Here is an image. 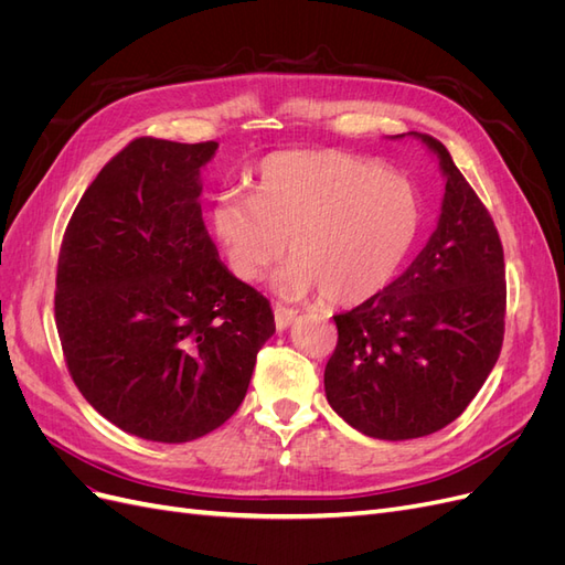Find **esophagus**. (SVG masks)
<instances>
[{"label":"esophagus","mask_w":565,"mask_h":565,"mask_svg":"<svg viewBox=\"0 0 565 565\" xmlns=\"http://www.w3.org/2000/svg\"><path fill=\"white\" fill-rule=\"evenodd\" d=\"M276 328L278 330H287L289 324L295 322V318H297V311L295 309H285V306H276Z\"/></svg>","instance_id":"1"}]
</instances>
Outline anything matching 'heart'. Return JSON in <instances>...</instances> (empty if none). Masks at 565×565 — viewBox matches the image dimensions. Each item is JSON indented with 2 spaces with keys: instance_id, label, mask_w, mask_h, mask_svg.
<instances>
[{
  "instance_id": "b5f03b06",
  "label": "heart",
  "mask_w": 565,
  "mask_h": 565,
  "mask_svg": "<svg viewBox=\"0 0 565 565\" xmlns=\"http://www.w3.org/2000/svg\"><path fill=\"white\" fill-rule=\"evenodd\" d=\"M254 195L226 191L212 228L237 278L262 280L289 241L280 289H318L334 306L363 303L393 282L422 231V200L405 177L339 150H287L254 172Z\"/></svg>"
}]
</instances>
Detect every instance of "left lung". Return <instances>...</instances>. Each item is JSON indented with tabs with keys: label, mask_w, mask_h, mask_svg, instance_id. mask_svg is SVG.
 Instances as JSON below:
<instances>
[{
	"label": "left lung",
	"mask_w": 565,
	"mask_h": 565,
	"mask_svg": "<svg viewBox=\"0 0 565 565\" xmlns=\"http://www.w3.org/2000/svg\"><path fill=\"white\" fill-rule=\"evenodd\" d=\"M413 136L446 177L438 226L384 292L334 316L339 339L324 367L334 413L382 440L429 436L455 422L488 380L504 339L498 228L448 148Z\"/></svg>",
	"instance_id": "8db88e82"
}]
</instances>
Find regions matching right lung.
I'll return each instance as SVG.
<instances>
[{
    "instance_id": "obj_1",
    "label": "right lung",
    "mask_w": 565,
    "mask_h": 565,
    "mask_svg": "<svg viewBox=\"0 0 565 565\" xmlns=\"http://www.w3.org/2000/svg\"><path fill=\"white\" fill-rule=\"evenodd\" d=\"M218 143L131 141L100 169L65 228L56 328L96 413L146 440L188 443L241 407L270 303L221 264L200 169Z\"/></svg>"
}]
</instances>
